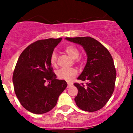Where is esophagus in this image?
<instances>
[{
  "mask_svg": "<svg viewBox=\"0 0 133 133\" xmlns=\"http://www.w3.org/2000/svg\"><path fill=\"white\" fill-rule=\"evenodd\" d=\"M72 86V84L71 82H68V88H70V87Z\"/></svg>",
  "mask_w": 133,
  "mask_h": 133,
  "instance_id": "34e87169",
  "label": "esophagus"
}]
</instances>
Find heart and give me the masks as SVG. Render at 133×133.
I'll list each match as a JSON object with an SVG mask.
<instances>
[{
  "label": "heart",
  "mask_w": 133,
  "mask_h": 133,
  "mask_svg": "<svg viewBox=\"0 0 133 133\" xmlns=\"http://www.w3.org/2000/svg\"><path fill=\"white\" fill-rule=\"evenodd\" d=\"M65 51L67 54L73 59H77L79 56V51L76 47L73 45H68L65 48ZM57 57L56 53L53 52L50 57V62L53 66L57 65ZM56 74L60 79L65 81H71L75 77L77 74V71L74 68H61L56 71Z\"/></svg>",
  "instance_id": "obj_1"
}]
</instances>
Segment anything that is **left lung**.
<instances>
[{
  "instance_id": "8db88e82",
  "label": "left lung",
  "mask_w": 133,
  "mask_h": 133,
  "mask_svg": "<svg viewBox=\"0 0 133 133\" xmlns=\"http://www.w3.org/2000/svg\"><path fill=\"white\" fill-rule=\"evenodd\" d=\"M66 40L83 47L88 56L85 68L77 79L86 81L74 83L78 89L75 102L78 108L94 112L103 108L114 92L116 71L108 50L91 37H65Z\"/></svg>"
}]
</instances>
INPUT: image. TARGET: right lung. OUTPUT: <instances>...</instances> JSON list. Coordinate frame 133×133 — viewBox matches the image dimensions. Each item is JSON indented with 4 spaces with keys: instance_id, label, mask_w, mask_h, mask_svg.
<instances>
[{
    "instance_id": "1",
    "label": "right lung",
    "mask_w": 133,
    "mask_h": 133,
    "mask_svg": "<svg viewBox=\"0 0 133 133\" xmlns=\"http://www.w3.org/2000/svg\"><path fill=\"white\" fill-rule=\"evenodd\" d=\"M61 40L37 41L18 59L12 77L14 91L21 105L32 113L44 114L53 109L68 86L65 81L56 79L50 62L52 53ZM45 82L49 84L46 86Z\"/></svg>"
}]
</instances>
